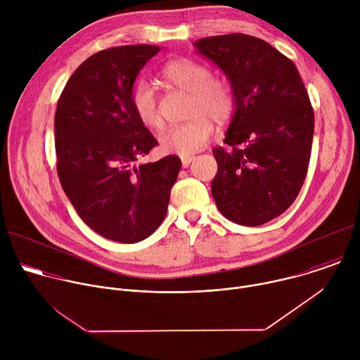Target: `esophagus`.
<instances>
[{
    "instance_id": "34e87169",
    "label": "esophagus",
    "mask_w": 360,
    "mask_h": 360,
    "mask_svg": "<svg viewBox=\"0 0 360 360\" xmlns=\"http://www.w3.org/2000/svg\"><path fill=\"white\" fill-rule=\"evenodd\" d=\"M193 160H195V157H192V155H182V157H181V161H182V167H184V168L189 167V164H191Z\"/></svg>"
}]
</instances>
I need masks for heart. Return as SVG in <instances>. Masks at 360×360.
Instances as JSON below:
<instances>
[{
    "instance_id": "heart-1",
    "label": "heart",
    "mask_w": 360,
    "mask_h": 360,
    "mask_svg": "<svg viewBox=\"0 0 360 360\" xmlns=\"http://www.w3.org/2000/svg\"><path fill=\"white\" fill-rule=\"evenodd\" d=\"M161 77L168 84L191 94L188 122L165 131L160 143L164 152L178 155H192L202 150L214 135V122H226L235 108L231 85L221 78H211V71L189 58H178L168 63ZM131 105L136 118L148 128L160 129L164 125L157 105L155 92L148 82H138L131 92Z\"/></svg>"
}]
</instances>
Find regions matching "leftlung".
Listing matches in <instances>:
<instances>
[{"mask_svg": "<svg viewBox=\"0 0 360 360\" xmlns=\"http://www.w3.org/2000/svg\"><path fill=\"white\" fill-rule=\"evenodd\" d=\"M229 79L235 98L225 134L231 150L215 148L211 191L229 221L259 226L296 199L311 160L315 115L295 64L266 41L226 34L193 42Z\"/></svg>", "mask_w": 360, "mask_h": 360, "instance_id": "obj_1", "label": "left lung"}]
</instances>
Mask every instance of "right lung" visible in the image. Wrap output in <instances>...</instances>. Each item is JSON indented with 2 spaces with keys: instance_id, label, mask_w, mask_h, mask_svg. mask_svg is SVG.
<instances>
[{
  "instance_id": "obj_1",
  "label": "right lung",
  "mask_w": 360,
  "mask_h": 360,
  "mask_svg": "<svg viewBox=\"0 0 360 360\" xmlns=\"http://www.w3.org/2000/svg\"><path fill=\"white\" fill-rule=\"evenodd\" d=\"M157 45L108 48L85 60L57 105V172L79 218L107 239L136 243L162 224L181 160L136 164L157 146L131 105L134 82Z\"/></svg>"
}]
</instances>
